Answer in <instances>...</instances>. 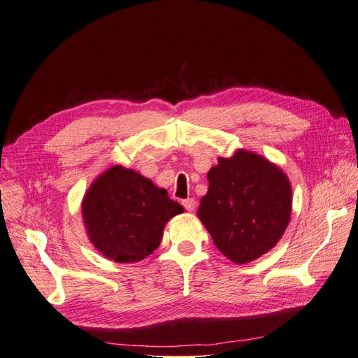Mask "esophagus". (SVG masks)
Returning <instances> with one entry per match:
<instances>
[{"instance_id":"obj_1","label":"esophagus","mask_w":358,"mask_h":358,"mask_svg":"<svg viewBox=\"0 0 358 358\" xmlns=\"http://www.w3.org/2000/svg\"><path fill=\"white\" fill-rule=\"evenodd\" d=\"M182 204H183V208H185L188 212H194V210H196V206H197V203H196V200H194V199L183 200Z\"/></svg>"}]
</instances>
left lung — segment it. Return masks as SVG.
<instances>
[{"label": "left lung", "instance_id": "8db88e82", "mask_svg": "<svg viewBox=\"0 0 358 358\" xmlns=\"http://www.w3.org/2000/svg\"><path fill=\"white\" fill-rule=\"evenodd\" d=\"M208 179L197 216L221 254L245 264L275 248L292 210L284 170L263 155L237 149L230 158H218Z\"/></svg>", "mask_w": 358, "mask_h": 358}]
</instances>
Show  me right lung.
I'll return each mask as SVG.
<instances>
[{
  "label": "right lung",
  "instance_id": "1",
  "mask_svg": "<svg viewBox=\"0 0 358 358\" xmlns=\"http://www.w3.org/2000/svg\"><path fill=\"white\" fill-rule=\"evenodd\" d=\"M182 212L164 188L122 166L101 173L82 200L88 239L103 257L116 263H137L152 254L166 224Z\"/></svg>",
  "mask_w": 358,
  "mask_h": 358
}]
</instances>
